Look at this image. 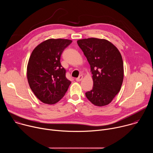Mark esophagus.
Masks as SVG:
<instances>
[{"instance_id":"1","label":"esophagus","mask_w":153,"mask_h":153,"mask_svg":"<svg viewBox=\"0 0 153 153\" xmlns=\"http://www.w3.org/2000/svg\"><path fill=\"white\" fill-rule=\"evenodd\" d=\"M82 79H83V76H82V75H80V76H79L76 79V80L77 82H80V81H81V80H82Z\"/></svg>"}]
</instances>
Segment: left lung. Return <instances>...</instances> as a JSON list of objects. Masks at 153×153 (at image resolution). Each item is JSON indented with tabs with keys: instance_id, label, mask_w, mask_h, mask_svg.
I'll return each instance as SVG.
<instances>
[{
	"instance_id": "1",
	"label": "left lung",
	"mask_w": 153,
	"mask_h": 153,
	"mask_svg": "<svg viewBox=\"0 0 153 153\" xmlns=\"http://www.w3.org/2000/svg\"><path fill=\"white\" fill-rule=\"evenodd\" d=\"M93 74V89L85 96L93 104L110 103L119 92L123 79V63L118 49L111 42L97 38L77 40Z\"/></svg>"
}]
</instances>
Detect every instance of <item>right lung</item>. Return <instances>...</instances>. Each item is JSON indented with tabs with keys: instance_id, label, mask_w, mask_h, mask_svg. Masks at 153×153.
<instances>
[{
	"instance_id": "right-lung-1",
	"label": "right lung",
	"mask_w": 153,
	"mask_h": 153,
	"mask_svg": "<svg viewBox=\"0 0 153 153\" xmlns=\"http://www.w3.org/2000/svg\"><path fill=\"white\" fill-rule=\"evenodd\" d=\"M71 42L68 39H48L37 46L31 54L27 79L31 90L43 103L59 102L71 83L60 61L63 51Z\"/></svg>"
}]
</instances>
